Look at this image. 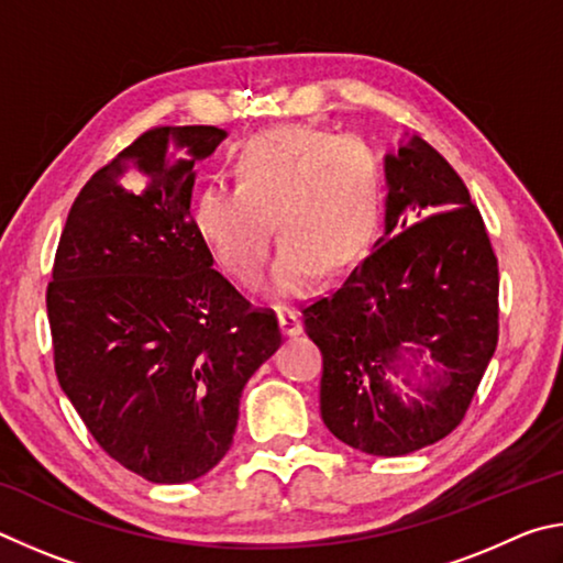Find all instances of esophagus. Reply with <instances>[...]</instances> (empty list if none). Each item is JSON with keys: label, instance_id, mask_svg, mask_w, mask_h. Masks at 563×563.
I'll list each match as a JSON object with an SVG mask.
<instances>
[{"label": "esophagus", "instance_id": "34e87169", "mask_svg": "<svg viewBox=\"0 0 563 563\" xmlns=\"http://www.w3.org/2000/svg\"><path fill=\"white\" fill-rule=\"evenodd\" d=\"M276 317H279V327H282L284 336H299V333H301V317H299L297 309L282 307L279 311H276Z\"/></svg>", "mask_w": 563, "mask_h": 563}]
</instances>
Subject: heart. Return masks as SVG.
Wrapping results in <instances>:
<instances>
[{
	"instance_id": "obj_1",
	"label": "heart",
	"mask_w": 563,
	"mask_h": 563,
	"mask_svg": "<svg viewBox=\"0 0 563 563\" xmlns=\"http://www.w3.org/2000/svg\"><path fill=\"white\" fill-rule=\"evenodd\" d=\"M236 185H205L192 222L222 269L252 287L282 240L269 291L301 297L319 269L336 274L366 252L383 210V167L368 143L309 125H284L240 145Z\"/></svg>"
}]
</instances>
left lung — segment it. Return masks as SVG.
<instances>
[{
  "label": "left lung",
  "instance_id": "obj_1",
  "mask_svg": "<svg viewBox=\"0 0 563 563\" xmlns=\"http://www.w3.org/2000/svg\"><path fill=\"white\" fill-rule=\"evenodd\" d=\"M386 236L301 313L323 358L327 428L368 455L398 457L465 418L497 349L499 266L477 205L435 147L412 137L386 155ZM402 350L439 368L422 401L391 390Z\"/></svg>",
  "mask_w": 563,
  "mask_h": 563
}]
</instances>
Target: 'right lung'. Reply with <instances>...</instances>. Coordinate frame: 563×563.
Segmentation results:
<instances>
[{"instance_id":"obj_1","label":"right lung","mask_w":563,"mask_h":563,"mask_svg":"<svg viewBox=\"0 0 563 563\" xmlns=\"http://www.w3.org/2000/svg\"><path fill=\"white\" fill-rule=\"evenodd\" d=\"M222 137L155 125L96 170L46 287L58 386L106 455L157 485L224 457L246 380L282 343L276 313L212 269L195 230L192 165Z\"/></svg>"}]
</instances>
